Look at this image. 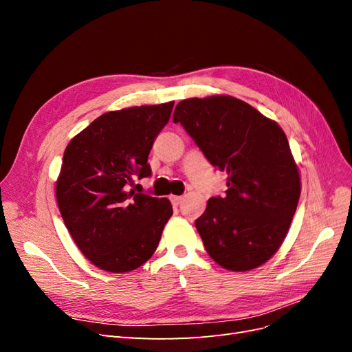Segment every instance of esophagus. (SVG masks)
I'll return each mask as SVG.
<instances>
[{"mask_svg":"<svg viewBox=\"0 0 352 352\" xmlns=\"http://www.w3.org/2000/svg\"><path fill=\"white\" fill-rule=\"evenodd\" d=\"M182 197H179V195H172V197H170V201H172V204L173 206H179L180 204V202H182Z\"/></svg>","mask_w":352,"mask_h":352,"instance_id":"obj_1","label":"esophagus"}]
</instances>
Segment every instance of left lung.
Here are the masks:
<instances>
[{
  "instance_id": "left-lung-1",
  "label": "left lung",
  "mask_w": 352,
  "mask_h": 352,
  "mask_svg": "<svg viewBox=\"0 0 352 352\" xmlns=\"http://www.w3.org/2000/svg\"><path fill=\"white\" fill-rule=\"evenodd\" d=\"M208 162L228 173L225 197H212L195 220L210 257L248 272L279 250L301 194L282 127L229 95L180 101L173 113Z\"/></svg>"
}]
</instances>
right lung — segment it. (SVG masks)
<instances>
[{
  "instance_id": "obj_1",
  "label": "right lung",
  "mask_w": 352,
  "mask_h": 352,
  "mask_svg": "<svg viewBox=\"0 0 352 352\" xmlns=\"http://www.w3.org/2000/svg\"><path fill=\"white\" fill-rule=\"evenodd\" d=\"M173 105L104 113L66 146L57 204L74 243L101 270L126 273L150 260L173 214L167 198L129 189L135 176L151 175L148 155Z\"/></svg>"
}]
</instances>
